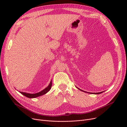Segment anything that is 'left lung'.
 Here are the masks:
<instances>
[{"label":"left lung","instance_id":"8db88e82","mask_svg":"<svg viewBox=\"0 0 127 127\" xmlns=\"http://www.w3.org/2000/svg\"><path fill=\"white\" fill-rule=\"evenodd\" d=\"M80 90V91H82L81 90ZM83 92H84V91H83ZM101 93H102V92H100V93H93V94H101Z\"/></svg>","mask_w":127,"mask_h":127}]
</instances>
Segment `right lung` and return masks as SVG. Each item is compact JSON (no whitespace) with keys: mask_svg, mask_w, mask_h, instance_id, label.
<instances>
[{"mask_svg":"<svg viewBox=\"0 0 127 127\" xmlns=\"http://www.w3.org/2000/svg\"><path fill=\"white\" fill-rule=\"evenodd\" d=\"M52 86V82L51 81L50 83V84H49V85L47 86V88H46V89H45L44 90L42 91L41 92H40L39 93H36V94H29V93H24V92H20V93H21L22 94H23V95H24L25 96L28 97V98H35L40 96H42L43 95H44L45 94H46L51 89Z\"/></svg>","mask_w":127,"mask_h":127,"instance_id":"right-lung-1","label":"right lung"}]
</instances>
